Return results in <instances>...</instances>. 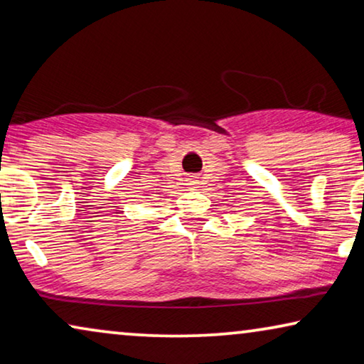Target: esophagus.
I'll return each instance as SVG.
<instances>
[{
  "instance_id": "1",
  "label": "esophagus",
  "mask_w": 364,
  "mask_h": 364,
  "mask_svg": "<svg viewBox=\"0 0 364 364\" xmlns=\"http://www.w3.org/2000/svg\"><path fill=\"white\" fill-rule=\"evenodd\" d=\"M198 184H199V180H198V178H188V186L189 188H191V189H196V188H198Z\"/></svg>"
}]
</instances>
